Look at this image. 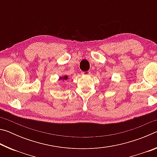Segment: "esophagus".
Returning <instances> with one entry per match:
<instances>
[{"instance_id": "esophagus-1", "label": "esophagus", "mask_w": 157, "mask_h": 157, "mask_svg": "<svg viewBox=\"0 0 157 157\" xmlns=\"http://www.w3.org/2000/svg\"><path fill=\"white\" fill-rule=\"evenodd\" d=\"M90 74H91V72H90V71H84V72H82V75H89Z\"/></svg>"}]
</instances>
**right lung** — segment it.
Returning <instances> with one entry per match:
<instances>
[{
	"label": "right lung",
	"mask_w": 157,
	"mask_h": 157,
	"mask_svg": "<svg viewBox=\"0 0 157 157\" xmlns=\"http://www.w3.org/2000/svg\"><path fill=\"white\" fill-rule=\"evenodd\" d=\"M68 77L67 75H64L63 77H60L59 79H62V80H66L68 79Z\"/></svg>",
	"instance_id": "obj_1"
}]
</instances>
